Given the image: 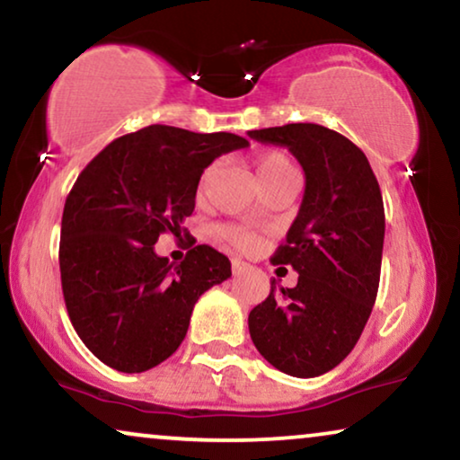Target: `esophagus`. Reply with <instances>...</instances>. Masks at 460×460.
Returning <instances> with one entry per match:
<instances>
[{"label": "esophagus", "mask_w": 460, "mask_h": 460, "mask_svg": "<svg viewBox=\"0 0 460 460\" xmlns=\"http://www.w3.org/2000/svg\"><path fill=\"white\" fill-rule=\"evenodd\" d=\"M249 270V263H244L243 260H232V272H234V276L247 272Z\"/></svg>", "instance_id": "esophagus-1"}]
</instances>
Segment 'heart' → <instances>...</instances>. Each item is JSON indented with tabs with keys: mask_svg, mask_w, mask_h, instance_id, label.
<instances>
[{
	"mask_svg": "<svg viewBox=\"0 0 460 460\" xmlns=\"http://www.w3.org/2000/svg\"><path fill=\"white\" fill-rule=\"evenodd\" d=\"M216 172H217V163H211V165H207L203 169V173H200L199 178V186H197L199 194H205V190L211 184V180L216 178ZM255 172H257V180H260L261 190L279 184V181L299 178V172L297 167H295L293 159L287 153H282V150H266V153L257 155ZM217 234L222 236L226 243L234 244V247L244 249V251L253 249L257 244V234L253 230L244 228V226H234V224L222 226V228L217 230Z\"/></svg>",
	"mask_w": 460,
	"mask_h": 460,
	"instance_id": "b5f03b06",
	"label": "heart"
}]
</instances>
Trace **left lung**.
I'll return each mask as SVG.
<instances>
[{"mask_svg": "<svg viewBox=\"0 0 460 460\" xmlns=\"http://www.w3.org/2000/svg\"><path fill=\"white\" fill-rule=\"evenodd\" d=\"M287 146L305 172V192L276 249L274 266L297 270V287L272 291L249 314L255 348L274 368L310 379L343 362L373 312L381 279L385 209L367 155L316 123L253 129Z\"/></svg>", "mask_w": 460, "mask_h": 460, "instance_id": "obj_1", "label": "left lung"}]
</instances>
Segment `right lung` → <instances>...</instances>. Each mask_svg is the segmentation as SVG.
Here are the masks:
<instances>
[{"mask_svg": "<svg viewBox=\"0 0 460 460\" xmlns=\"http://www.w3.org/2000/svg\"><path fill=\"white\" fill-rule=\"evenodd\" d=\"M247 144L226 131L148 125L112 140L79 173L62 211V295L81 341L106 367L144 373L167 360L200 295L232 276L209 244L173 266L155 243L163 232L180 236L203 169Z\"/></svg>", "mask_w": 460, "mask_h": 460, "instance_id": "right-lung-1", "label": "right lung"}]
</instances>
